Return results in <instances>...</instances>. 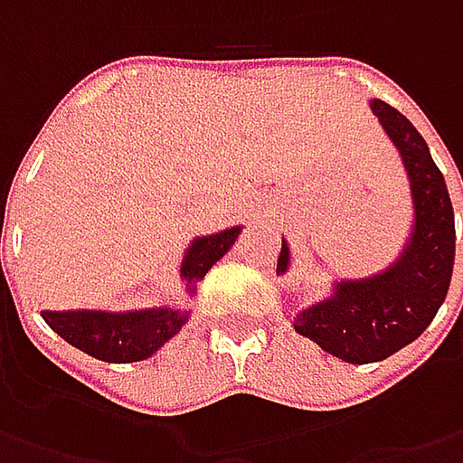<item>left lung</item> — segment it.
<instances>
[{"mask_svg":"<svg viewBox=\"0 0 463 463\" xmlns=\"http://www.w3.org/2000/svg\"><path fill=\"white\" fill-rule=\"evenodd\" d=\"M397 146L412 190L415 222L402 255L386 270L358 280H337L325 301L294 317L298 335L345 364H373L418 340L433 322L454 273L456 229L449 187L418 128L386 105L368 102ZM291 265L288 241L278 255V276Z\"/></svg>","mask_w":463,"mask_h":463,"instance_id":"1","label":"left lung"}]
</instances>
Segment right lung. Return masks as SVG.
Wrapping results in <instances>:
<instances>
[{"instance_id":"right-lung-1","label":"right lung","mask_w":463,"mask_h":463,"mask_svg":"<svg viewBox=\"0 0 463 463\" xmlns=\"http://www.w3.org/2000/svg\"><path fill=\"white\" fill-rule=\"evenodd\" d=\"M241 226L223 229L190 241L180 278L185 280L187 294H195V283L213 268V262L232 250ZM45 325L61 335L69 345L80 347L87 355L108 364H134L154 355L159 347L175 337L187 322V309H136V311H41Z\"/></svg>"}]
</instances>
